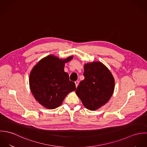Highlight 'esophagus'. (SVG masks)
Here are the masks:
<instances>
[{"mask_svg": "<svg viewBox=\"0 0 147 147\" xmlns=\"http://www.w3.org/2000/svg\"><path fill=\"white\" fill-rule=\"evenodd\" d=\"M79 81H76L75 82V85H76V87L77 88L78 87V85H79Z\"/></svg>", "mask_w": 147, "mask_h": 147, "instance_id": "1", "label": "esophagus"}]
</instances>
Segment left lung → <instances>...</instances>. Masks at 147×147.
<instances>
[{
    "instance_id": "left-lung-1",
    "label": "left lung",
    "mask_w": 147,
    "mask_h": 147,
    "mask_svg": "<svg viewBox=\"0 0 147 147\" xmlns=\"http://www.w3.org/2000/svg\"><path fill=\"white\" fill-rule=\"evenodd\" d=\"M84 76L85 78L78 86L76 94L86 109L96 110L111 98L114 90V77L100 62L85 64Z\"/></svg>"
}]
</instances>
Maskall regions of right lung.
Returning <instances> with one entry per match:
<instances>
[{
    "label": "right lung",
    "instance_id": "add662e5",
    "mask_svg": "<svg viewBox=\"0 0 147 147\" xmlns=\"http://www.w3.org/2000/svg\"><path fill=\"white\" fill-rule=\"evenodd\" d=\"M72 56L62 59L50 55L34 66L29 76V85L35 99L43 106L54 109L62 104L65 96L76 90L74 82L64 72L65 63Z\"/></svg>",
    "mask_w": 147,
    "mask_h": 147
}]
</instances>
